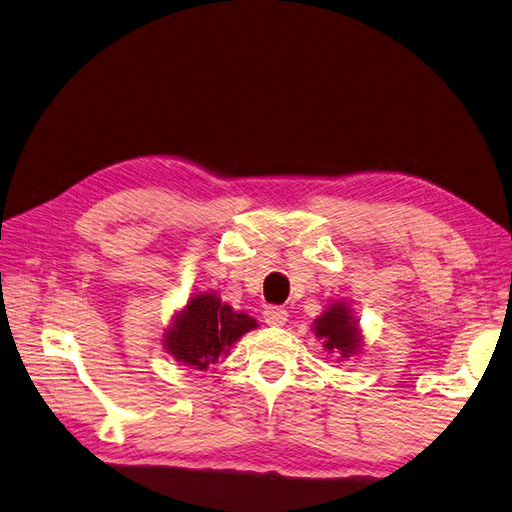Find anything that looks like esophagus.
<instances>
[{"mask_svg":"<svg viewBox=\"0 0 512 512\" xmlns=\"http://www.w3.org/2000/svg\"><path fill=\"white\" fill-rule=\"evenodd\" d=\"M288 320V312L284 307H267L265 309V322L269 324V327H284Z\"/></svg>","mask_w":512,"mask_h":512,"instance_id":"1","label":"esophagus"}]
</instances>
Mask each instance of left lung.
I'll return each mask as SVG.
<instances>
[{
	"label": "left lung",
	"instance_id": "left-lung-1",
	"mask_svg": "<svg viewBox=\"0 0 512 512\" xmlns=\"http://www.w3.org/2000/svg\"><path fill=\"white\" fill-rule=\"evenodd\" d=\"M312 331L337 363H344L350 356H359L365 350V335L359 318L352 303L344 299H335L324 307V312L314 320Z\"/></svg>",
	"mask_w": 512,
	"mask_h": 512
}]
</instances>
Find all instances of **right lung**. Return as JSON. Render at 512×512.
I'll use <instances>...</instances> for the list:
<instances>
[{"mask_svg":"<svg viewBox=\"0 0 512 512\" xmlns=\"http://www.w3.org/2000/svg\"><path fill=\"white\" fill-rule=\"evenodd\" d=\"M254 329H258L256 318L224 303L215 290L192 292L170 318L162 346L179 365L205 371L226 359L230 348Z\"/></svg>","mask_w":512,"mask_h":512,"instance_id":"add662e5","label":"right lung"}]
</instances>
